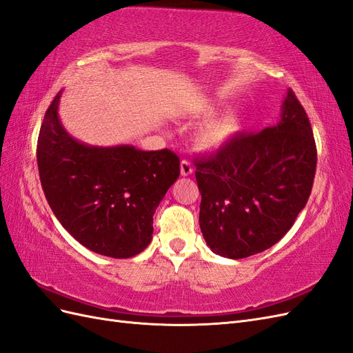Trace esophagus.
I'll return each instance as SVG.
<instances>
[{"label": "esophagus", "mask_w": 353, "mask_h": 353, "mask_svg": "<svg viewBox=\"0 0 353 353\" xmlns=\"http://www.w3.org/2000/svg\"><path fill=\"white\" fill-rule=\"evenodd\" d=\"M192 171H194V168H192V165H190L188 159H183L182 163H180V174L190 176V174H192Z\"/></svg>", "instance_id": "obj_1"}]
</instances>
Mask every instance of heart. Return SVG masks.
I'll list each match as a JSON object with an SVG mask.
<instances>
[{
  "label": "heart",
  "instance_id": "heart-1",
  "mask_svg": "<svg viewBox=\"0 0 353 353\" xmlns=\"http://www.w3.org/2000/svg\"><path fill=\"white\" fill-rule=\"evenodd\" d=\"M220 110L225 108L208 106L204 109V117H216ZM248 123L245 117L239 114H226L219 118L210 119L201 127L195 134V145L204 152H219V150L228 148L234 140L245 132Z\"/></svg>",
  "mask_w": 353,
  "mask_h": 353
}]
</instances>
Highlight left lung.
<instances>
[{
  "label": "left lung",
  "mask_w": 353,
  "mask_h": 353,
  "mask_svg": "<svg viewBox=\"0 0 353 353\" xmlns=\"http://www.w3.org/2000/svg\"><path fill=\"white\" fill-rule=\"evenodd\" d=\"M199 228L214 254L244 259L283 238L305 208L316 170L309 118L287 90L281 119L195 161Z\"/></svg>",
  "instance_id": "left-lung-1"
}]
</instances>
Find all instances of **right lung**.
<instances>
[{
  "label": "right lung",
  "instance_id": "1",
  "mask_svg": "<svg viewBox=\"0 0 353 353\" xmlns=\"http://www.w3.org/2000/svg\"><path fill=\"white\" fill-rule=\"evenodd\" d=\"M59 92L37 145L39 180L54 216L79 244L128 259L150 244L154 214L180 174L170 149L92 146L70 136L59 118Z\"/></svg>",
  "mask_w": 353,
  "mask_h": 353
}]
</instances>
